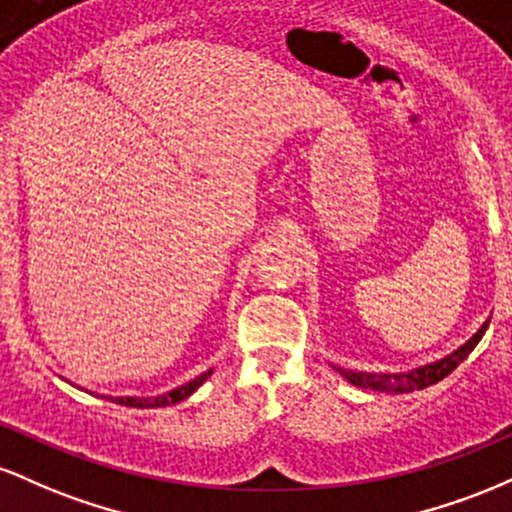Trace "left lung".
<instances>
[{"mask_svg": "<svg viewBox=\"0 0 512 512\" xmlns=\"http://www.w3.org/2000/svg\"><path fill=\"white\" fill-rule=\"evenodd\" d=\"M489 322H484V327H481V330L474 334V337L469 339L467 344L460 346L455 354L440 358V361H436V363H428V366H424V368L411 370V373H356V370H346V368H337V370L344 375L346 380H349L351 385L363 387V390L395 392V395H399V392L414 390V387H416V390H421V387L436 385L438 380L448 378L452 370L460 366L464 358L472 354L474 346L481 342V337H484Z\"/></svg>", "mask_w": 512, "mask_h": 512, "instance_id": "left-lung-1", "label": "left lung"}]
</instances>
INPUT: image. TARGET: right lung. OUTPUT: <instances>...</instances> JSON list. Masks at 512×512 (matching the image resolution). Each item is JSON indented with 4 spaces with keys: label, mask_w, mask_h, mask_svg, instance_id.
Segmentation results:
<instances>
[{
    "label": "right lung",
    "mask_w": 512,
    "mask_h": 512,
    "mask_svg": "<svg viewBox=\"0 0 512 512\" xmlns=\"http://www.w3.org/2000/svg\"><path fill=\"white\" fill-rule=\"evenodd\" d=\"M211 375V370H207V373H202L199 378L192 380V383L182 385V387H175V390L166 392V395L161 397H117L115 404H125V407H168V404H175V402H182L185 397H190L192 392L197 390L199 385L204 383Z\"/></svg>",
    "instance_id": "obj_1"
}]
</instances>
